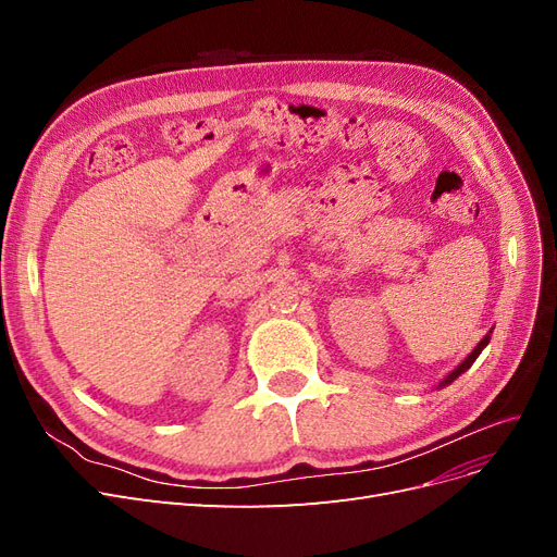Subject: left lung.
Instances as JSON below:
<instances>
[{
  "label": "left lung",
  "instance_id": "obj_1",
  "mask_svg": "<svg viewBox=\"0 0 557 557\" xmlns=\"http://www.w3.org/2000/svg\"><path fill=\"white\" fill-rule=\"evenodd\" d=\"M487 342H491V336H483V342H479V346L469 352V356L465 358V362H462L458 369H455V372H450V374L444 379V383H442V385H448V383H453V381L458 379L462 372H467V369H469L471 364H474V360L481 356V350L487 346Z\"/></svg>",
  "mask_w": 557,
  "mask_h": 557
}]
</instances>
